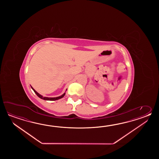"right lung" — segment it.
<instances>
[{"label": "right lung", "instance_id": "add662e5", "mask_svg": "<svg viewBox=\"0 0 159 159\" xmlns=\"http://www.w3.org/2000/svg\"><path fill=\"white\" fill-rule=\"evenodd\" d=\"M31 88L33 89V90H34V92L35 93V94L37 95V96L39 97V98H40L41 99H44V100H46V101H56V100H58V99H61V98H63L64 97L65 95V93H64L63 94L61 95V96H60V97H54V98H49V97H44L43 96H42L40 94H39L38 93H37V91H36L34 89V88H32V86H31Z\"/></svg>", "mask_w": 159, "mask_h": 159}]
</instances>
